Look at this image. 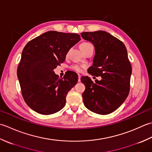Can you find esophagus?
<instances>
[{
  "mask_svg": "<svg viewBox=\"0 0 152 152\" xmlns=\"http://www.w3.org/2000/svg\"><path fill=\"white\" fill-rule=\"evenodd\" d=\"M80 77H81V76H80L79 74L78 75V81L80 82Z\"/></svg>",
  "mask_w": 152,
  "mask_h": 152,
  "instance_id": "esophagus-1",
  "label": "esophagus"
}]
</instances>
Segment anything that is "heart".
<instances>
[{
  "instance_id": "obj_1",
  "label": "heart",
  "mask_w": 152,
  "mask_h": 152,
  "mask_svg": "<svg viewBox=\"0 0 152 152\" xmlns=\"http://www.w3.org/2000/svg\"><path fill=\"white\" fill-rule=\"evenodd\" d=\"M88 44H90V43L83 42V43H82V44H80V45H88ZM84 67H85V66H83V65L75 64V65H73V66L71 67V68H72L73 70L75 71V72H82L83 68Z\"/></svg>"
}]
</instances>
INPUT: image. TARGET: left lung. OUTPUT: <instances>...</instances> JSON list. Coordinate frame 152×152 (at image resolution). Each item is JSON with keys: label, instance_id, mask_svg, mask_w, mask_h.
I'll return each mask as SVG.
<instances>
[{"label": "left lung", "instance_id": "left-lung-1", "mask_svg": "<svg viewBox=\"0 0 152 152\" xmlns=\"http://www.w3.org/2000/svg\"><path fill=\"white\" fill-rule=\"evenodd\" d=\"M80 35L95 48L93 63L88 72L102 79L93 83L89 77L80 78L86 87L83 102L92 112L107 115L121 106L129 93L132 68L127 50L123 42L104 31Z\"/></svg>", "mask_w": 152, "mask_h": 152}]
</instances>
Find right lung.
I'll use <instances>...</instances> for the list:
<instances>
[{
  "label": "right lung",
  "mask_w": 152,
  "mask_h": 152,
  "mask_svg": "<svg viewBox=\"0 0 152 152\" xmlns=\"http://www.w3.org/2000/svg\"><path fill=\"white\" fill-rule=\"evenodd\" d=\"M80 40L77 33L50 31L25 46L17 75L26 103L42 115H50L65 106L67 92L75 86L78 75L73 72L59 78L54 69L66 59L69 49Z\"/></svg>",
  "instance_id": "add662e5"
}]
</instances>
